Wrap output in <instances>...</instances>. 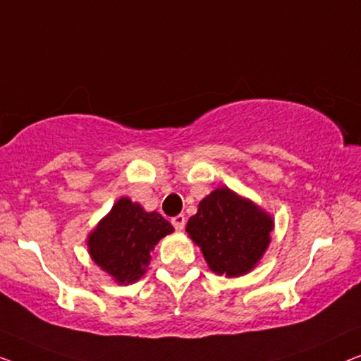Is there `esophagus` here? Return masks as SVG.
<instances>
[{
  "instance_id": "obj_1",
  "label": "esophagus",
  "mask_w": 361,
  "mask_h": 361,
  "mask_svg": "<svg viewBox=\"0 0 361 361\" xmlns=\"http://www.w3.org/2000/svg\"><path fill=\"white\" fill-rule=\"evenodd\" d=\"M171 224H173L176 231H183V227H185V224H186V217L183 214L171 217Z\"/></svg>"
}]
</instances>
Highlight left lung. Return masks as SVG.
Returning <instances> with one entry per match:
<instances>
[{"instance_id": "1", "label": "left lung", "mask_w": 361, "mask_h": 361, "mask_svg": "<svg viewBox=\"0 0 361 361\" xmlns=\"http://www.w3.org/2000/svg\"><path fill=\"white\" fill-rule=\"evenodd\" d=\"M275 219L248 197L221 186L202 197L186 232L212 273L237 278L250 273L271 242Z\"/></svg>"}]
</instances>
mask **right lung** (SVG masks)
Segmentation results:
<instances>
[{
  "mask_svg": "<svg viewBox=\"0 0 361 361\" xmlns=\"http://www.w3.org/2000/svg\"><path fill=\"white\" fill-rule=\"evenodd\" d=\"M173 226L159 212H147L128 196L119 197L111 211L86 237L88 253L96 265L118 284H132L147 273L150 252Z\"/></svg>",
  "mask_w": 361,
  "mask_h": 361,
  "instance_id": "1",
  "label": "right lung"
}]
</instances>
